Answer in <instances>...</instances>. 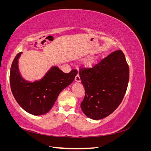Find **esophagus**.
Masks as SVG:
<instances>
[{
    "mask_svg": "<svg viewBox=\"0 0 151 151\" xmlns=\"http://www.w3.org/2000/svg\"><path fill=\"white\" fill-rule=\"evenodd\" d=\"M75 81L77 82V83H79V82H81V78H80V76L79 74H77L76 77H75Z\"/></svg>",
    "mask_w": 151,
    "mask_h": 151,
    "instance_id": "1",
    "label": "esophagus"
}]
</instances>
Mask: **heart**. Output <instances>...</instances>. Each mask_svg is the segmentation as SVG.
<instances>
[{"mask_svg":"<svg viewBox=\"0 0 151 151\" xmlns=\"http://www.w3.org/2000/svg\"><path fill=\"white\" fill-rule=\"evenodd\" d=\"M98 61V60L97 58H95V59H92V60H90L88 63H87V66L91 67L92 66H93Z\"/></svg>","mask_w":151,"mask_h":151,"instance_id":"1","label":"heart"}]
</instances>
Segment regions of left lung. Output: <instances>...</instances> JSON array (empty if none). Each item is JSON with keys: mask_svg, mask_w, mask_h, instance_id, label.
Segmentation results:
<instances>
[{"mask_svg": "<svg viewBox=\"0 0 151 151\" xmlns=\"http://www.w3.org/2000/svg\"><path fill=\"white\" fill-rule=\"evenodd\" d=\"M85 96L81 108L85 115L100 120L122 103L129 81V67L122 50H116L91 68L79 69Z\"/></svg>", "mask_w": 151, "mask_h": 151, "instance_id": "obj_1", "label": "left lung"}]
</instances>
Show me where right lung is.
Listing matches in <instances>:
<instances>
[{"mask_svg":"<svg viewBox=\"0 0 151 151\" xmlns=\"http://www.w3.org/2000/svg\"><path fill=\"white\" fill-rule=\"evenodd\" d=\"M19 52L14 59L10 72V85L12 94L17 103L26 111L33 115L48 113L61 91L74 81L77 70L64 73L57 67H52L43 78L29 83L22 78L18 68Z\"/></svg>","mask_w":151,"mask_h":151,"instance_id":"right-lung-1","label":"right lung"}]
</instances>
